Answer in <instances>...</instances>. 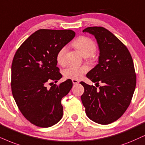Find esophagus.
Here are the masks:
<instances>
[{"instance_id":"esophagus-1","label":"esophagus","mask_w":145,"mask_h":145,"mask_svg":"<svg viewBox=\"0 0 145 145\" xmlns=\"http://www.w3.org/2000/svg\"><path fill=\"white\" fill-rule=\"evenodd\" d=\"M71 80H72V82H73V84H78L79 83L78 80H76V79H72Z\"/></svg>"}]
</instances>
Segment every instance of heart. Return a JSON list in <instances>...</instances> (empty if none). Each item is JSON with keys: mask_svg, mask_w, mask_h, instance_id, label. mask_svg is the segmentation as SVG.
Here are the masks:
<instances>
[{"mask_svg": "<svg viewBox=\"0 0 145 145\" xmlns=\"http://www.w3.org/2000/svg\"><path fill=\"white\" fill-rule=\"evenodd\" d=\"M74 46L81 53L84 57H89L96 52V44L92 40L86 37L81 36L75 40L73 43ZM67 51V47L64 46L59 49L57 54V61L62 65L65 61V54ZM88 70L87 66H77V65H69L64 69L63 76L66 78L79 79Z\"/></svg>", "mask_w": 145, "mask_h": 145, "instance_id": "heart-1", "label": "heart"}]
</instances>
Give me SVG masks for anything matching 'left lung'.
Listing matches in <instances>:
<instances>
[{
	"label": "left lung",
	"instance_id": "1",
	"mask_svg": "<svg viewBox=\"0 0 145 145\" xmlns=\"http://www.w3.org/2000/svg\"><path fill=\"white\" fill-rule=\"evenodd\" d=\"M98 45V63L86 76L103 86H89L81 82L84 92L81 96L88 117L96 123L108 124L116 121L131 104L137 78L131 55L114 35L102 27H87Z\"/></svg>",
	"mask_w": 145,
	"mask_h": 145
}]
</instances>
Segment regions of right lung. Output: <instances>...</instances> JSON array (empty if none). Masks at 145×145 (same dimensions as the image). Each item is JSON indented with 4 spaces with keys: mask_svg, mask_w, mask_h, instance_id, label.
<instances>
[{
    "mask_svg": "<svg viewBox=\"0 0 145 145\" xmlns=\"http://www.w3.org/2000/svg\"><path fill=\"white\" fill-rule=\"evenodd\" d=\"M76 35L71 30L39 29L16 51L11 66V89L16 105L31 123L39 127L54 125L63 116L61 100L72 88L71 80L49 89L62 75L57 67V54Z\"/></svg>",
    "mask_w": 145,
    "mask_h": 145,
    "instance_id": "1",
    "label": "right lung"
}]
</instances>
